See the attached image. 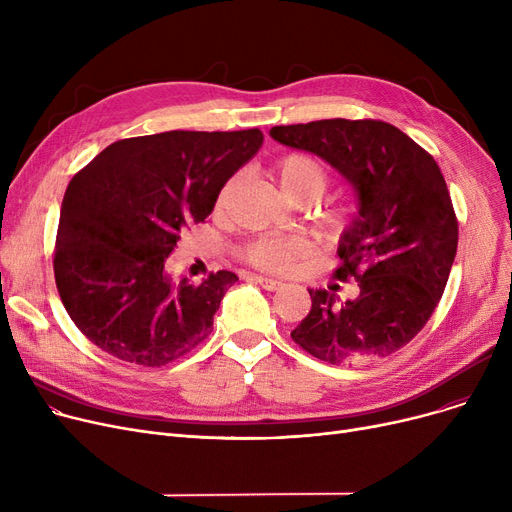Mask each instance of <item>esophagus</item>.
Segmentation results:
<instances>
[{"mask_svg":"<svg viewBox=\"0 0 512 512\" xmlns=\"http://www.w3.org/2000/svg\"><path fill=\"white\" fill-rule=\"evenodd\" d=\"M251 280H255L261 288H265V290H270V292H276V290H280L284 284L282 282H278V280H272V278H263V276H253Z\"/></svg>","mask_w":512,"mask_h":512,"instance_id":"1","label":"esophagus"}]
</instances>
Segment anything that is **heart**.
<instances>
[{"mask_svg":"<svg viewBox=\"0 0 512 512\" xmlns=\"http://www.w3.org/2000/svg\"><path fill=\"white\" fill-rule=\"evenodd\" d=\"M282 193L294 203H311L324 195L330 182V174L324 161L311 153L294 151L282 155L274 168ZM236 186V178L228 180L218 197V207H224ZM346 211L342 207H326L317 213V224L321 232L336 236L346 228ZM307 253V240L299 236H259L242 247V259L247 263L270 272H286Z\"/></svg>","mask_w":512,"mask_h":512,"instance_id":"1","label":"heart"}]
</instances>
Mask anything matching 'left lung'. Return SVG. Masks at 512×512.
<instances>
[{
	"label": "left lung",
	"instance_id": "1",
	"mask_svg": "<svg viewBox=\"0 0 512 512\" xmlns=\"http://www.w3.org/2000/svg\"><path fill=\"white\" fill-rule=\"evenodd\" d=\"M272 137L326 159L359 193V218L340 240L334 278L359 297L309 290L311 311L290 332L305 353L332 365L388 357L432 317L459 245V220L436 159L382 120H317L274 126ZM336 290V286L332 288Z\"/></svg>",
	"mask_w": 512,
	"mask_h": 512
}]
</instances>
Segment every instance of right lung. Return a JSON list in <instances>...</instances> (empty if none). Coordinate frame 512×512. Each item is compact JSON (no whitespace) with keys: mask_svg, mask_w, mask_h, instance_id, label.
I'll use <instances>...</instances> for the list:
<instances>
[{"mask_svg":"<svg viewBox=\"0 0 512 512\" xmlns=\"http://www.w3.org/2000/svg\"><path fill=\"white\" fill-rule=\"evenodd\" d=\"M261 143L259 128L170 130L116 141L74 174L53 274L74 326L103 353L161 367L209 336L238 276L220 270L201 284L172 282L166 259Z\"/></svg>","mask_w":512,"mask_h":512,"instance_id":"1","label":"right lung"}]
</instances>
